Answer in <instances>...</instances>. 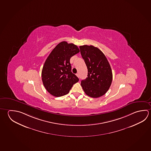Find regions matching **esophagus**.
Returning <instances> with one entry per match:
<instances>
[{"label": "esophagus", "instance_id": "34e87169", "mask_svg": "<svg viewBox=\"0 0 151 151\" xmlns=\"http://www.w3.org/2000/svg\"><path fill=\"white\" fill-rule=\"evenodd\" d=\"M77 76L78 77H79V73H77L76 74Z\"/></svg>", "mask_w": 151, "mask_h": 151}]
</instances>
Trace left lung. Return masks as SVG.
Here are the masks:
<instances>
[{
  "label": "left lung",
  "instance_id": "8db88e82",
  "mask_svg": "<svg viewBox=\"0 0 151 151\" xmlns=\"http://www.w3.org/2000/svg\"><path fill=\"white\" fill-rule=\"evenodd\" d=\"M82 58L88 69L87 77L81 81L86 95L97 98L106 94L111 86L112 73L104 53L93 45L79 47Z\"/></svg>",
  "mask_w": 151,
  "mask_h": 151
}]
</instances>
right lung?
Segmentation results:
<instances>
[{
  "instance_id": "add662e5",
  "label": "right lung",
  "mask_w": 151,
  "mask_h": 151,
  "mask_svg": "<svg viewBox=\"0 0 151 151\" xmlns=\"http://www.w3.org/2000/svg\"><path fill=\"white\" fill-rule=\"evenodd\" d=\"M79 52L77 46L66 41L59 43L46 59L42 70V80L51 95L60 97L69 93L79 79L71 72L70 59Z\"/></svg>"
}]
</instances>
